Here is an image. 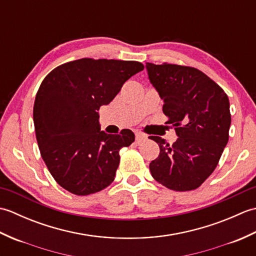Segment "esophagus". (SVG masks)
Listing matches in <instances>:
<instances>
[{"label":"esophagus","instance_id":"34e87169","mask_svg":"<svg viewBox=\"0 0 256 256\" xmlns=\"http://www.w3.org/2000/svg\"><path fill=\"white\" fill-rule=\"evenodd\" d=\"M148 140V136L142 132H135V140H136V143L140 144L142 142H145V140Z\"/></svg>","mask_w":256,"mask_h":256}]
</instances>
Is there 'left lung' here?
<instances>
[{
	"mask_svg": "<svg viewBox=\"0 0 256 256\" xmlns=\"http://www.w3.org/2000/svg\"><path fill=\"white\" fill-rule=\"evenodd\" d=\"M148 79L162 100V112L178 138L172 145L160 136L150 140L160 155L150 170L157 182L176 192L198 188L218 165L229 140V98L200 70L146 62Z\"/></svg>",
	"mask_w": 256,
	"mask_h": 256,
	"instance_id": "left-lung-1",
	"label": "left lung"
}]
</instances>
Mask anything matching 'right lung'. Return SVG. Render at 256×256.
<instances>
[{
  "label": "right lung",
  "instance_id": "obj_1",
  "mask_svg": "<svg viewBox=\"0 0 256 256\" xmlns=\"http://www.w3.org/2000/svg\"><path fill=\"white\" fill-rule=\"evenodd\" d=\"M143 69L138 62L82 58L42 80L32 111L36 140L48 170L69 192L96 194L114 180L120 150L135 135L131 130L114 135L100 131L98 111Z\"/></svg>",
  "mask_w": 256,
  "mask_h": 256
}]
</instances>
